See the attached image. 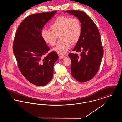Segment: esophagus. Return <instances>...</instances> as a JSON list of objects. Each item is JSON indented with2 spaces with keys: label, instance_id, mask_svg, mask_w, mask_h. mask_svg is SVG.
<instances>
[{
  "label": "esophagus",
  "instance_id": "1",
  "mask_svg": "<svg viewBox=\"0 0 122 122\" xmlns=\"http://www.w3.org/2000/svg\"><path fill=\"white\" fill-rule=\"evenodd\" d=\"M59 58H60V59H63V58H64V57H65V56H64V55H59Z\"/></svg>",
  "mask_w": 122,
  "mask_h": 122
}]
</instances>
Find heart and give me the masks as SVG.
Masks as SVG:
<instances>
[{
  "label": "heart",
  "mask_w": 122,
  "mask_h": 122,
  "mask_svg": "<svg viewBox=\"0 0 122 122\" xmlns=\"http://www.w3.org/2000/svg\"><path fill=\"white\" fill-rule=\"evenodd\" d=\"M52 30L43 29L41 35L43 40L51 46L55 45L58 36L61 40L57 43L54 50L59 54H65L71 45L76 43L82 33V26L80 20L76 17L60 16L51 24Z\"/></svg>",
  "instance_id": "obj_1"
}]
</instances>
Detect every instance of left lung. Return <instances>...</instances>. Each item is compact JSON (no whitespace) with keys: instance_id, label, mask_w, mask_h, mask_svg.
Returning a JSON list of instances; mask_svg holds the SVG:
<instances>
[{"instance_id":"1","label":"left lung","mask_w":122,"mask_h":122,"mask_svg":"<svg viewBox=\"0 0 122 122\" xmlns=\"http://www.w3.org/2000/svg\"><path fill=\"white\" fill-rule=\"evenodd\" d=\"M77 17L82 26V33L73 51L70 53L71 72L73 77L80 82H86L96 75L103 55V48L99 31L93 21L80 11H66Z\"/></svg>"}]
</instances>
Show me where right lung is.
<instances>
[{
	"label": "right lung",
	"mask_w": 122,
	"mask_h": 122,
	"mask_svg": "<svg viewBox=\"0 0 122 122\" xmlns=\"http://www.w3.org/2000/svg\"><path fill=\"white\" fill-rule=\"evenodd\" d=\"M56 11L33 14L25 18L18 28L13 49L20 71L30 82L37 86L47 85L52 79L53 65L59 56L41 37L45 24Z\"/></svg>",
	"instance_id": "add662e5"
}]
</instances>
